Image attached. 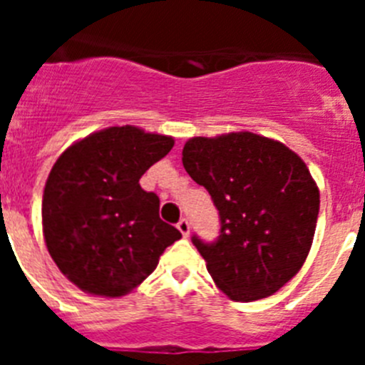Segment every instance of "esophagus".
I'll return each mask as SVG.
<instances>
[{
    "instance_id": "34e87169",
    "label": "esophagus",
    "mask_w": 365,
    "mask_h": 365,
    "mask_svg": "<svg viewBox=\"0 0 365 365\" xmlns=\"http://www.w3.org/2000/svg\"><path fill=\"white\" fill-rule=\"evenodd\" d=\"M177 228H179V232L182 235H185V237H188L190 235V222H188V219H180L179 222H177Z\"/></svg>"
}]
</instances>
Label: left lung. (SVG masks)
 <instances>
[{"mask_svg": "<svg viewBox=\"0 0 365 365\" xmlns=\"http://www.w3.org/2000/svg\"><path fill=\"white\" fill-rule=\"evenodd\" d=\"M182 166L219 210L217 241H192L215 285L234 302L278 292L305 263L320 212V190L307 164L250 131L193 137Z\"/></svg>", "mask_w": 365, "mask_h": 365, "instance_id": "8db88e82", "label": "left lung"}]
</instances>
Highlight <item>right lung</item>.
Masks as SVG:
<instances>
[{
    "mask_svg": "<svg viewBox=\"0 0 365 365\" xmlns=\"http://www.w3.org/2000/svg\"><path fill=\"white\" fill-rule=\"evenodd\" d=\"M173 144L168 135L113 125L74 143L54 163L41 201L45 245L83 292L128 294L180 240L159 217V197L138 185Z\"/></svg>",
    "mask_w": 365,
    "mask_h": 365,
    "instance_id": "obj_1",
    "label": "right lung"
}]
</instances>
